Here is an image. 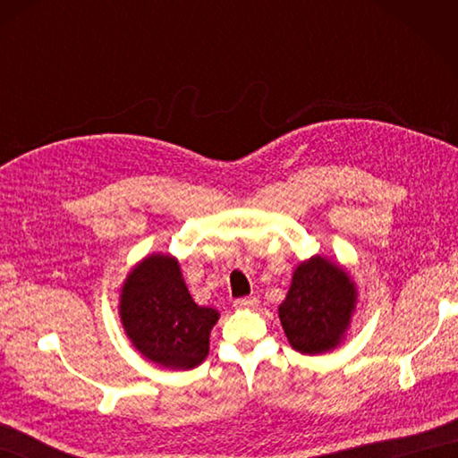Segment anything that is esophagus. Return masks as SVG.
<instances>
[{
	"label": "esophagus",
	"mask_w": 458,
	"mask_h": 458,
	"mask_svg": "<svg viewBox=\"0 0 458 458\" xmlns=\"http://www.w3.org/2000/svg\"><path fill=\"white\" fill-rule=\"evenodd\" d=\"M236 309H256L258 307V299L256 297H242L234 301Z\"/></svg>",
	"instance_id": "1"
}]
</instances>
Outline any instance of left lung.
I'll list each match as a JSON object with an SVG mask.
<instances>
[{
  "mask_svg": "<svg viewBox=\"0 0 458 458\" xmlns=\"http://www.w3.org/2000/svg\"><path fill=\"white\" fill-rule=\"evenodd\" d=\"M356 305L354 277L338 261L317 254L295 267L277 313L291 348L315 356L343 344Z\"/></svg>",
  "mask_w": 458,
  "mask_h": 458,
  "instance_id": "1",
  "label": "left lung"
}]
</instances>
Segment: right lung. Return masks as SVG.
<instances>
[{
    "label": "right lung",
    "mask_w": 458,
    "mask_h": 458,
    "mask_svg": "<svg viewBox=\"0 0 458 458\" xmlns=\"http://www.w3.org/2000/svg\"><path fill=\"white\" fill-rule=\"evenodd\" d=\"M120 320L141 356L169 369H191L208 356L210 330L220 313L194 303L179 259L153 251L125 276Z\"/></svg>",
    "instance_id": "add662e5"
}]
</instances>
